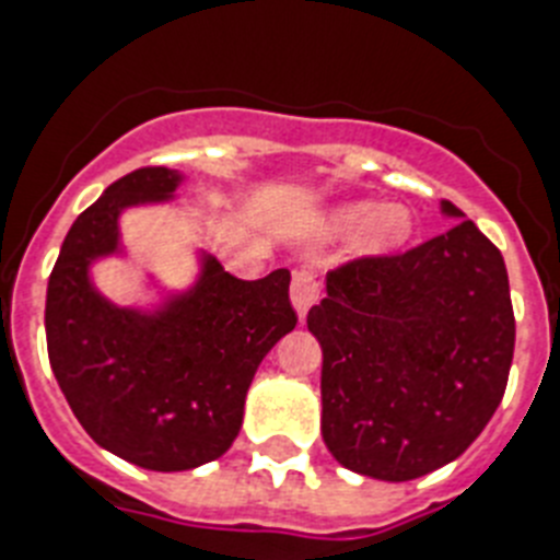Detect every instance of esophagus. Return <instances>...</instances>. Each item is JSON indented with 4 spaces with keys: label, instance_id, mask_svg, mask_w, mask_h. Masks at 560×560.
Here are the masks:
<instances>
[{
    "label": "esophagus",
    "instance_id": "esophagus-1",
    "mask_svg": "<svg viewBox=\"0 0 560 560\" xmlns=\"http://www.w3.org/2000/svg\"><path fill=\"white\" fill-rule=\"evenodd\" d=\"M318 295H320V287L318 281H315V276L310 273V270H295L293 284H290V299H293V307L299 310L301 318H304L307 310L318 301Z\"/></svg>",
    "mask_w": 560,
    "mask_h": 560
}]
</instances>
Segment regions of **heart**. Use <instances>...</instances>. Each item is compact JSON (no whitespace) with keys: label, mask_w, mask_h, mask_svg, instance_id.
Returning <instances> with one entry per match:
<instances>
[{"label":"heart","mask_w":560,"mask_h":560,"mask_svg":"<svg viewBox=\"0 0 560 560\" xmlns=\"http://www.w3.org/2000/svg\"><path fill=\"white\" fill-rule=\"evenodd\" d=\"M370 220L363 225L361 250L363 253H388L400 247L411 236V213L402 206H383L372 211L369 206H352L335 213V225H354Z\"/></svg>","instance_id":"heart-1"}]
</instances>
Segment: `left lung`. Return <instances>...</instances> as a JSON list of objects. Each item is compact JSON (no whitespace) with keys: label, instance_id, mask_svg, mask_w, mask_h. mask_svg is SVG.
I'll use <instances>...</instances> for the list:
<instances>
[{"label":"left lung","instance_id":"1","mask_svg":"<svg viewBox=\"0 0 560 560\" xmlns=\"http://www.w3.org/2000/svg\"><path fill=\"white\" fill-rule=\"evenodd\" d=\"M406 253L327 273L307 315L324 349L320 436L354 474L408 482L482 434L508 388L515 318L502 253L465 213Z\"/></svg>","mask_w":560,"mask_h":560}]
</instances>
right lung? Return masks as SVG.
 <instances>
[{
    "label": "right lung",
    "instance_id": "obj_1",
    "mask_svg": "<svg viewBox=\"0 0 560 560\" xmlns=\"http://www.w3.org/2000/svg\"><path fill=\"white\" fill-rule=\"evenodd\" d=\"M179 186L165 165L115 179L67 233L47 284V354L72 415L101 448L149 470H191L233 445L261 358L299 324L290 270L245 281L202 261L191 293L143 315L90 284L118 250V217Z\"/></svg>",
    "mask_w": 560,
    "mask_h": 560
}]
</instances>
